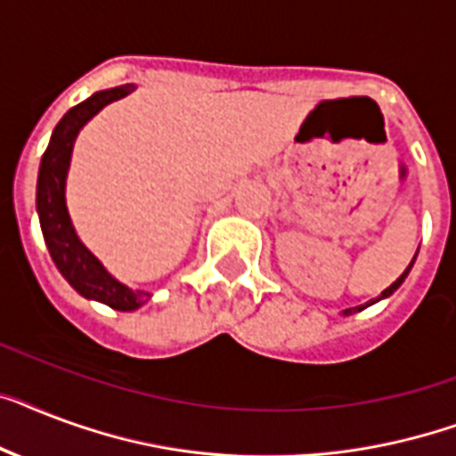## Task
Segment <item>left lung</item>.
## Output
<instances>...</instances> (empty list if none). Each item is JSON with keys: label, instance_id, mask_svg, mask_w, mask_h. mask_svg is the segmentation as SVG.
<instances>
[{"label": "left lung", "instance_id": "8db88e82", "mask_svg": "<svg viewBox=\"0 0 456 456\" xmlns=\"http://www.w3.org/2000/svg\"><path fill=\"white\" fill-rule=\"evenodd\" d=\"M414 260H417V253H414V257H412V262H410V266H408V269H405V272H403L401 276H398V279H395L394 283H391V286H388L387 290L382 292V295H379V297H377V299H370V302H365V305H361V306H351V309H344V312H342V316H349V314H354V312H362V309H368L370 305H377V302H379V299H387V297H391V295H394V292L398 290V288L403 286V281L408 279V273H410V269H412Z\"/></svg>", "mask_w": 456, "mask_h": 456}]
</instances>
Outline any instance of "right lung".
Instances as JSON below:
<instances>
[{
	"label": "right lung",
	"instance_id": "1",
	"mask_svg": "<svg viewBox=\"0 0 456 456\" xmlns=\"http://www.w3.org/2000/svg\"><path fill=\"white\" fill-rule=\"evenodd\" d=\"M133 91H135L133 84L105 88L72 107L51 133L42 164H39V175H37V216H39V227H42L44 243L51 253V260L62 273V279L68 281L81 297L102 302L117 312H135L151 297V292L133 290L119 279H114L105 265L84 246L69 217L65 190H68L74 142L81 128L94 119L102 107L114 100L126 98Z\"/></svg>",
	"mask_w": 456,
	"mask_h": 456
}]
</instances>
